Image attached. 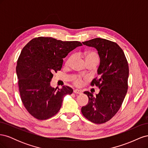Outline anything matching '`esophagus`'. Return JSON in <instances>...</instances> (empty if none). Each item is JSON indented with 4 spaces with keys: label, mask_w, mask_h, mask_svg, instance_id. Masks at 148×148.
<instances>
[{
    "label": "esophagus",
    "mask_w": 148,
    "mask_h": 148,
    "mask_svg": "<svg viewBox=\"0 0 148 148\" xmlns=\"http://www.w3.org/2000/svg\"><path fill=\"white\" fill-rule=\"evenodd\" d=\"M73 92L76 94H78V95H81V94L82 93V91L81 90H79V89H74L73 90Z\"/></svg>",
    "instance_id": "obj_1"
}]
</instances>
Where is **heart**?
Segmentation results:
<instances>
[{"mask_svg":"<svg viewBox=\"0 0 148 148\" xmlns=\"http://www.w3.org/2000/svg\"><path fill=\"white\" fill-rule=\"evenodd\" d=\"M85 60H86V62H91V61H96L98 62V60H99V57H98V56L97 53L93 51H88L86 52H85ZM74 59V56H71L70 57L68 60L66 62V65H69L70 62H71L73 59ZM73 83L77 85V86H81L83 83V78L82 77L78 75H76L74 76L73 77Z\"/></svg>","mask_w":148,"mask_h":148,"instance_id":"obj_1","label":"heart"}]
</instances>
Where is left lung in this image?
Returning a JSON list of instances; mask_svg holds the SVG:
<instances>
[{"label": "left lung", "mask_w": 148, "mask_h": 148, "mask_svg": "<svg viewBox=\"0 0 148 148\" xmlns=\"http://www.w3.org/2000/svg\"><path fill=\"white\" fill-rule=\"evenodd\" d=\"M96 49L100 58L97 69L98 78L91 85H96L99 92H84L88 97L87 105L82 112L91 122L101 124L112 118L122 106L128 89V64L125 53L117 43L102 38H95L82 42Z\"/></svg>", "instance_id": "left-lung-1"}]
</instances>
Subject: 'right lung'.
<instances>
[{
    "label": "right lung",
    "mask_w": 148,
    "mask_h": 148,
    "mask_svg": "<svg viewBox=\"0 0 148 148\" xmlns=\"http://www.w3.org/2000/svg\"><path fill=\"white\" fill-rule=\"evenodd\" d=\"M78 41H62L52 38L33 39L22 49L16 71L22 102L28 112L38 120H47L59 111L64 97L73 92L71 88L51 86L53 73L60 70L63 59Z\"/></svg>",
    "instance_id": "obj_1"
}]
</instances>
